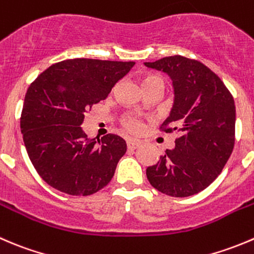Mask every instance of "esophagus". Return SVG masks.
Returning <instances> with one entry per match:
<instances>
[{
  "label": "esophagus",
  "mask_w": 254,
  "mask_h": 254,
  "mask_svg": "<svg viewBox=\"0 0 254 254\" xmlns=\"http://www.w3.org/2000/svg\"><path fill=\"white\" fill-rule=\"evenodd\" d=\"M127 149H136V147L140 146V141H137V140L135 139H127Z\"/></svg>",
  "instance_id": "34e87169"
}]
</instances>
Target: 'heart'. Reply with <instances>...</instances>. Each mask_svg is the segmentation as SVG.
Masks as SVG:
<instances>
[{
    "mask_svg": "<svg viewBox=\"0 0 254 254\" xmlns=\"http://www.w3.org/2000/svg\"><path fill=\"white\" fill-rule=\"evenodd\" d=\"M155 82H162V80L160 79L159 77L150 75V77L145 78L144 82H142V85L151 84V83H155ZM125 125H127V127L130 130V131H139V130L141 129V123H140L139 120L135 119V118H127V119L125 120Z\"/></svg>",
    "mask_w": 254,
    "mask_h": 254,
    "instance_id": "obj_1",
    "label": "heart"
}]
</instances>
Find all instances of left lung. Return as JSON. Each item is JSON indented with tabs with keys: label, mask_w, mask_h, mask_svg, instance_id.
<instances>
[{
	"label": "left lung",
	"mask_w": 254,
	"mask_h": 254,
	"mask_svg": "<svg viewBox=\"0 0 254 254\" xmlns=\"http://www.w3.org/2000/svg\"><path fill=\"white\" fill-rule=\"evenodd\" d=\"M172 80L174 104L162 125L180 132L146 176L157 191L187 197L210 186L221 174L235 145L236 107L222 80L205 64L182 56L145 62Z\"/></svg>",
	"instance_id": "8db88e82"
}]
</instances>
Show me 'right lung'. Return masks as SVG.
<instances>
[{
  "label": "right lung",
  "mask_w": 254,
  "mask_h": 254,
  "mask_svg": "<svg viewBox=\"0 0 254 254\" xmlns=\"http://www.w3.org/2000/svg\"><path fill=\"white\" fill-rule=\"evenodd\" d=\"M135 62L75 58L44 70L24 97L21 132L29 160L53 189L88 196L107 186L127 142L115 134L88 137L82 124L93 104L107 99Z\"/></svg>",
  "instance_id": "1"
}]
</instances>
